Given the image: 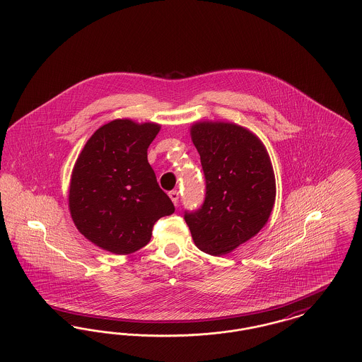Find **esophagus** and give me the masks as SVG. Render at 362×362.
<instances>
[{
  "mask_svg": "<svg viewBox=\"0 0 362 362\" xmlns=\"http://www.w3.org/2000/svg\"><path fill=\"white\" fill-rule=\"evenodd\" d=\"M170 198H171L173 205H175V206H177V204H179V191H177V189H173V191H170Z\"/></svg>",
  "mask_w": 362,
  "mask_h": 362,
  "instance_id": "1",
  "label": "esophagus"
}]
</instances>
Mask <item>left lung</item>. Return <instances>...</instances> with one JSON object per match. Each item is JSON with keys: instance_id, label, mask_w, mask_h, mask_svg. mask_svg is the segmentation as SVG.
<instances>
[{"instance_id": "8db88e82", "label": "left lung", "mask_w": 362, "mask_h": 362, "mask_svg": "<svg viewBox=\"0 0 362 362\" xmlns=\"http://www.w3.org/2000/svg\"><path fill=\"white\" fill-rule=\"evenodd\" d=\"M191 139L201 156L206 195L185 220L195 245L220 257L267 223L276 201L274 171L262 141L239 124L197 122Z\"/></svg>"}]
</instances>
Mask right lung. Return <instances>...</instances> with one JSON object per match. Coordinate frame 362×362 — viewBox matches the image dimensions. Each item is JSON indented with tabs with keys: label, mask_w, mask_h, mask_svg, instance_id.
Segmentation results:
<instances>
[{
	"label": "right lung",
	"mask_w": 362,
	"mask_h": 362,
	"mask_svg": "<svg viewBox=\"0 0 362 362\" xmlns=\"http://www.w3.org/2000/svg\"><path fill=\"white\" fill-rule=\"evenodd\" d=\"M157 123L115 119L86 141L70 179L69 210L86 239L117 255L136 252L156 221L175 211L148 163Z\"/></svg>",
	"instance_id": "add662e5"
}]
</instances>
